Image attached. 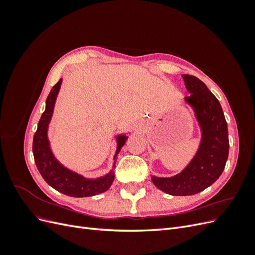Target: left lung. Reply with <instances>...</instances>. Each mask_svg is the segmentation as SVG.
Instances as JSON below:
<instances>
[{
    "instance_id": "8db88e82",
    "label": "left lung",
    "mask_w": 255,
    "mask_h": 255,
    "mask_svg": "<svg viewBox=\"0 0 255 255\" xmlns=\"http://www.w3.org/2000/svg\"><path fill=\"white\" fill-rule=\"evenodd\" d=\"M189 97H185L201 130L199 148L188 165L170 177L152 175L153 184L171 196H191L218 180L229 156L228 125L222 107L206 85L196 76L183 74Z\"/></svg>"
}]
</instances>
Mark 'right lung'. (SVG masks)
I'll return each instance as SVG.
<instances>
[{"label": "right lung", "instance_id": "add662e5", "mask_svg": "<svg viewBox=\"0 0 255 255\" xmlns=\"http://www.w3.org/2000/svg\"><path fill=\"white\" fill-rule=\"evenodd\" d=\"M61 81L63 80L60 79L55 86H53L51 89L47 101H45V110L41 116L39 123H38V128L34 135L33 153L37 169L39 170L43 180L51 187L64 195L75 198H83L102 194V192L109 190L115 180V163L109 173L97 177V179H88V177H85L78 172L72 171L71 169L60 164L59 160L54 156L50 146L48 129L53 116L57 95L60 89ZM127 140V134H119L116 136L117 148H116L114 160L117 157Z\"/></svg>", "mask_w": 255, "mask_h": 255}]
</instances>
